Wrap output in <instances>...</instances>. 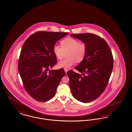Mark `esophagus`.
I'll return each instance as SVG.
<instances>
[{"label": "esophagus", "mask_w": 132, "mask_h": 132, "mask_svg": "<svg viewBox=\"0 0 132 132\" xmlns=\"http://www.w3.org/2000/svg\"><path fill=\"white\" fill-rule=\"evenodd\" d=\"M64 70H65V73H67V71H68V70L67 69H64Z\"/></svg>", "instance_id": "34e87169"}]
</instances>
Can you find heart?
<instances>
[{"mask_svg":"<svg viewBox=\"0 0 132 132\" xmlns=\"http://www.w3.org/2000/svg\"><path fill=\"white\" fill-rule=\"evenodd\" d=\"M60 46L54 45L53 47L55 57L58 60H62L67 53L66 56L68 58L59 62L58 67L68 69L76 62L80 63L84 59L87 50L85 43L68 37L61 41Z\"/></svg>","mask_w":132,"mask_h":132,"instance_id":"b5f03b06","label":"heart"}]
</instances>
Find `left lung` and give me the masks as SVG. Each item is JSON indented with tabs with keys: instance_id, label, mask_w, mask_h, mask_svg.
Returning a JSON list of instances; mask_svg holds the SVG:
<instances>
[{
	"instance_id": "8db88e82",
	"label": "left lung",
	"mask_w": 132,
	"mask_h": 132,
	"mask_svg": "<svg viewBox=\"0 0 132 132\" xmlns=\"http://www.w3.org/2000/svg\"><path fill=\"white\" fill-rule=\"evenodd\" d=\"M70 36L85 43L84 59L75 68L82 75L69 70V86L73 97L83 103L98 98L105 91L113 68L114 59L106 41L92 33L71 34Z\"/></svg>"
}]
</instances>
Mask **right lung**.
I'll return each instance as SVG.
<instances>
[{
	"instance_id": "1",
	"label": "right lung",
	"mask_w": 132,
	"mask_h": 132,
	"mask_svg": "<svg viewBox=\"0 0 132 132\" xmlns=\"http://www.w3.org/2000/svg\"><path fill=\"white\" fill-rule=\"evenodd\" d=\"M67 34L38 31L32 34L24 43L18 69L25 90L36 101L45 102L52 99L66 74L63 68L49 69L57 63L53 47Z\"/></svg>"
}]
</instances>
